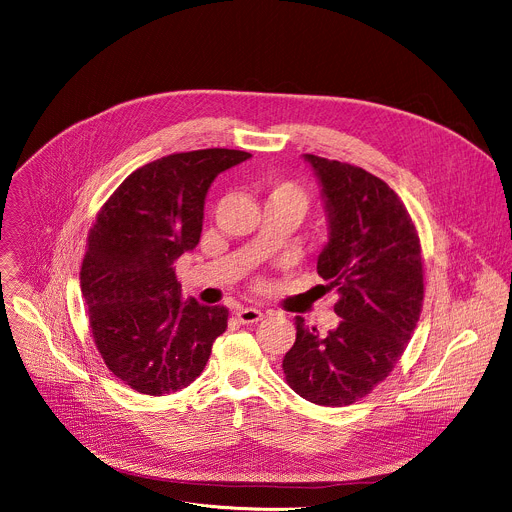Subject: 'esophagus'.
Segmentation results:
<instances>
[{
  "instance_id": "1",
  "label": "esophagus",
  "mask_w": 512,
  "mask_h": 512,
  "mask_svg": "<svg viewBox=\"0 0 512 512\" xmlns=\"http://www.w3.org/2000/svg\"><path fill=\"white\" fill-rule=\"evenodd\" d=\"M237 318L243 324H257L263 320V312L257 308H241V310H237Z\"/></svg>"
}]
</instances>
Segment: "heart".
I'll return each mask as SVG.
<instances>
[{
	"instance_id": "obj_1",
	"label": "heart",
	"mask_w": 512,
	"mask_h": 512,
	"mask_svg": "<svg viewBox=\"0 0 512 512\" xmlns=\"http://www.w3.org/2000/svg\"><path fill=\"white\" fill-rule=\"evenodd\" d=\"M267 202L285 204L289 208H294L302 216L306 212V208H308V194L296 182L281 180V182H275L269 188V200Z\"/></svg>"
}]
</instances>
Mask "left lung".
I'll list each match as a JSON object with an SVG mask.
<instances>
[{
    "label": "left lung",
    "mask_w": 512,
    "mask_h": 512,
    "mask_svg": "<svg viewBox=\"0 0 512 512\" xmlns=\"http://www.w3.org/2000/svg\"><path fill=\"white\" fill-rule=\"evenodd\" d=\"M322 186L328 243L318 275L338 291L326 336L296 318L283 356L287 385L310 403L350 405L389 377L423 304L421 245L401 198L367 170L304 154Z\"/></svg>",
    "instance_id": "1"
}]
</instances>
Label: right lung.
<instances>
[{
    "label": "right lung",
    "instance_id": "obj_1",
    "mask_svg": "<svg viewBox=\"0 0 512 512\" xmlns=\"http://www.w3.org/2000/svg\"><path fill=\"white\" fill-rule=\"evenodd\" d=\"M249 158L225 148L160 158L129 174L97 214L81 291L107 369L137 393L188 387L227 330L225 306L182 300L174 261L200 241L212 180Z\"/></svg>",
    "mask_w": 512,
    "mask_h": 512
}]
</instances>
